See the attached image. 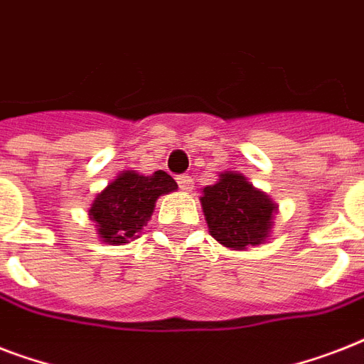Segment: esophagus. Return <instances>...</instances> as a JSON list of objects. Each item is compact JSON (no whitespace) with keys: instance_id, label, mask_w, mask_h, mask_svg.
Listing matches in <instances>:
<instances>
[{"instance_id":"esophagus-1","label":"esophagus","mask_w":364,"mask_h":364,"mask_svg":"<svg viewBox=\"0 0 364 364\" xmlns=\"http://www.w3.org/2000/svg\"><path fill=\"white\" fill-rule=\"evenodd\" d=\"M177 183H179V187H181V191H193L194 187V179L193 176H188V173H183V176L177 177Z\"/></svg>"}]
</instances>
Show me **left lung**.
Returning a JSON list of instances; mask_svg holds the SVG:
<instances>
[{
    "instance_id": "1",
    "label": "left lung",
    "mask_w": 364,
    "mask_h": 364,
    "mask_svg": "<svg viewBox=\"0 0 364 364\" xmlns=\"http://www.w3.org/2000/svg\"><path fill=\"white\" fill-rule=\"evenodd\" d=\"M200 204L210 234L223 247L245 251L270 240L277 204L238 171H221L202 188Z\"/></svg>"
}]
</instances>
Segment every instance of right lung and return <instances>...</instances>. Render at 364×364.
Masks as SVG:
<instances>
[{"instance_id": "add662e5", "label": "right lung", "mask_w": 364, "mask_h": 364, "mask_svg": "<svg viewBox=\"0 0 364 364\" xmlns=\"http://www.w3.org/2000/svg\"><path fill=\"white\" fill-rule=\"evenodd\" d=\"M173 191H177V183L166 171L145 176L136 170H124L94 196L88 217L102 242L124 245L147 227L156 200Z\"/></svg>"}]
</instances>
